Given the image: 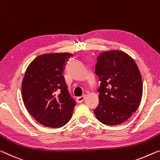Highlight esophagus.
Instances as JSON below:
<instances>
[{"instance_id": "esophagus-1", "label": "esophagus", "mask_w": 160, "mask_h": 160, "mask_svg": "<svg viewBox=\"0 0 160 160\" xmlns=\"http://www.w3.org/2000/svg\"><path fill=\"white\" fill-rule=\"evenodd\" d=\"M85 99V95L81 96V97H78L77 98V101L78 103H82L83 100Z\"/></svg>"}]
</instances>
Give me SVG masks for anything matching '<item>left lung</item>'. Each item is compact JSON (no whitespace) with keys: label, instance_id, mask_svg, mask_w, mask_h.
Segmentation results:
<instances>
[{"label":"left lung","instance_id":"obj_1","mask_svg":"<svg viewBox=\"0 0 160 160\" xmlns=\"http://www.w3.org/2000/svg\"><path fill=\"white\" fill-rule=\"evenodd\" d=\"M95 73L99 77L97 119L112 126L122 124L137 111L143 92L142 76L136 62L119 50L103 51L97 57Z\"/></svg>","mask_w":160,"mask_h":160}]
</instances>
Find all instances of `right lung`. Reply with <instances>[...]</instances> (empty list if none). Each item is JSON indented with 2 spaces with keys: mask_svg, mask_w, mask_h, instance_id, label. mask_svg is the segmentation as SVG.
Segmentation results:
<instances>
[{
  "mask_svg": "<svg viewBox=\"0 0 160 160\" xmlns=\"http://www.w3.org/2000/svg\"><path fill=\"white\" fill-rule=\"evenodd\" d=\"M69 53H44L31 61L21 85L24 105L43 126L58 128L72 118L75 101L68 94L63 76Z\"/></svg>",
  "mask_w": 160,
  "mask_h": 160,
  "instance_id": "right-lung-1",
  "label": "right lung"
}]
</instances>
